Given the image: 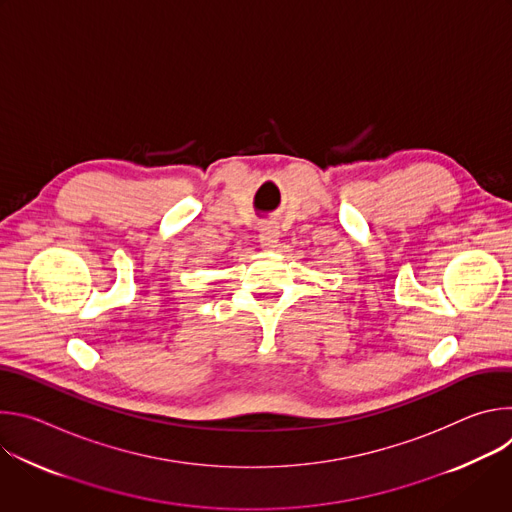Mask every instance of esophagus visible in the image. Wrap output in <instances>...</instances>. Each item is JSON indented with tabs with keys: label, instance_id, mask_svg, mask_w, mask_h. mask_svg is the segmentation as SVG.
I'll return each mask as SVG.
<instances>
[{
	"label": "esophagus",
	"instance_id": "obj_1",
	"mask_svg": "<svg viewBox=\"0 0 512 512\" xmlns=\"http://www.w3.org/2000/svg\"><path fill=\"white\" fill-rule=\"evenodd\" d=\"M259 243L265 251H273L279 243V229L277 225L273 223H265L261 229H259Z\"/></svg>",
	"mask_w": 512,
	"mask_h": 512
}]
</instances>
